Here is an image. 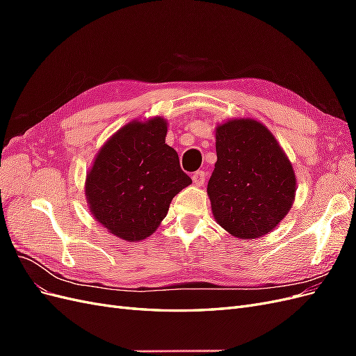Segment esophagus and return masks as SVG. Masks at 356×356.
Here are the masks:
<instances>
[{
  "instance_id": "1",
  "label": "esophagus",
  "mask_w": 356,
  "mask_h": 356,
  "mask_svg": "<svg viewBox=\"0 0 356 356\" xmlns=\"http://www.w3.org/2000/svg\"><path fill=\"white\" fill-rule=\"evenodd\" d=\"M204 178H207V174H204L203 170H197V172H195V174L191 175V179H193V182H195L196 186H202L203 182H204Z\"/></svg>"
}]
</instances>
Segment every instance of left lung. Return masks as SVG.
<instances>
[{
  "mask_svg": "<svg viewBox=\"0 0 356 356\" xmlns=\"http://www.w3.org/2000/svg\"><path fill=\"white\" fill-rule=\"evenodd\" d=\"M217 163L208 182L213 218L239 239L272 232L296 197L294 169L260 122L234 118L215 131Z\"/></svg>",
  "mask_w": 356,
  "mask_h": 356,
  "instance_id": "8db88e82",
  "label": "left lung"
}]
</instances>
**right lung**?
I'll use <instances>...</instances> for the list:
<instances>
[{"label":"right lung","instance_id":"add662e5","mask_svg":"<svg viewBox=\"0 0 356 356\" xmlns=\"http://www.w3.org/2000/svg\"><path fill=\"white\" fill-rule=\"evenodd\" d=\"M165 118L134 120L96 154L86 178V199L96 221L127 242L147 239L178 193L191 184L178 153L165 144Z\"/></svg>","mask_w":356,"mask_h":356}]
</instances>
